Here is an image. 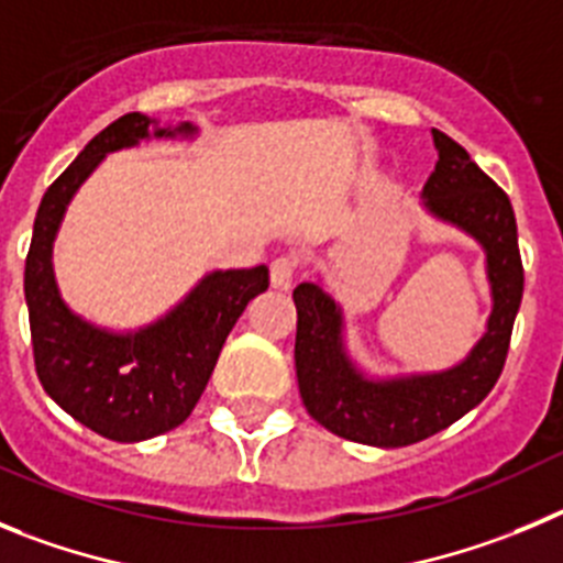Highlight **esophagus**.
I'll return each instance as SVG.
<instances>
[{"label": "esophagus", "mask_w": 563, "mask_h": 563, "mask_svg": "<svg viewBox=\"0 0 563 563\" xmlns=\"http://www.w3.org/2000/svg\"><path fill=\"white\" fill-rule=\"evenodd\" d=\"M272 286L280 288V291H288L294 283V275H297V257L280 255L272 261Z\"/></svg>", "instance_id": "1"}]
</instances>
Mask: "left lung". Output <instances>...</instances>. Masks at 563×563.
Wrapping results in <instances>:
<instances>
[{
    "mask_svg": "<svg viewBox=\"0 0 563 563\" xmlns=\"http://www.w3.org/2000/svg\"><path fill=\"white\" fill-rule=\"evenodd\" d=\"M432 136L438 165L423 185V205L434 219L460 227L483 244L494 311L488 331L457 367L432 376L373 382L358 373L344 351L342 308L317 283L294 288V364L302 404L328 432L353 443L398 449L432 438L483 401L508 358L510 331L525 291L514 207L463 145L438 129H432Z\"/></svg>",
    "mask_w": 563,
    "mask_h": 563,
    "instance_id": "1",
    "label": "left lung"
}]
</instances>
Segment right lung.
<instances>
[{"mask_svg":"<svg viewBox=\"0 0 563 563\" xmlns=\"http://www.w3.org/2000/svg\"><path fill=\"white\" fill-rule=\"evenodd\" d=\"M145 114L131 111L106 125L53 185L35 212L24 263V297L38 382L64 412L118 443L165 434L194 412L219 353L246 302L269 288V269L207 275L185 300L134 333H111L75 317L53 275V241L64 210L106 154L151 136ZM194 125L154 129V136L194 134Z\"/></svg>","mask_w":563,"mask_h":563,"instance_id":"1","label":"right lung"}]
</instances>
